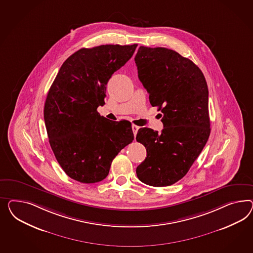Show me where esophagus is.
<instances>
[{
  "mask_svg": "<svg viewBox=\"0 0 253 253\" xmlns=\"http://www.w3.org/2000/svg\"><path fill=\"white\" fill-rule=\"evenodd\" d=\"M131 129H132V131H133V134H134V136L136 135L137 134V131H138V130H139V127L138 126H136V125H132L131 126Z\"/></svg>",
  "mask_w": 253,
  "mask_h": 253,
  "instance_id": "obj_1",
  "label": "esophagus"
}]
</instances>
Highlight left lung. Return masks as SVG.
<instances>
[{"instance_id": "8db88e82", "label": "left lung", "mask_w": 253, "mask_h": 253, "mask_svg": "<svg viewBox=\"0 0 253 253\" xmlns=\"http://www.w3.org/2000/svg\"><path fill=\"white\" fill-rule=\"evenodd\" d=\"M134 61L151 105L164 114L160 133L146 127L137 132L147 152L137 177L154 187L169 186L187 174L210 135L207 84L196 64L172 49L141 46Z\"/></svg>"}]
</instances>
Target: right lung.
<instances>
[{"mask_svg":"<svg viewBox=\"0 0 253 253\" xmlns=\"http://www.w3.org/2000/svg\"><path fill=\"white\" fill-rule=\"evenodd\" d=\"M133 45L83 48L62 63L48 90L44 121L48 142L69 177L96 183L109 175L112 160L133 140L131 124L96 111L110 77L134 53Z\"/></svg>","mask_w":253,"mask_h":253,"instance_id":"1","label":"right lung"}]
</instances>
